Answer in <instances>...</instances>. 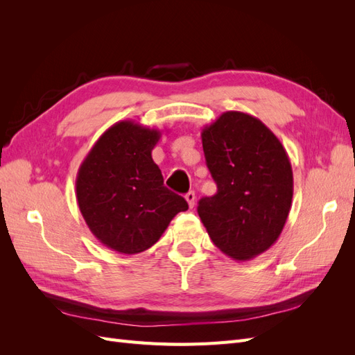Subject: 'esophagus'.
I'll list each match as a JSON object with an SVG mask.
<instances>
[{"label": "esophagus", "mask_w": 355, "mask_h": 355, "mask_svg": "<svg viewBox=\"0 0 355 355\" xmlns=\"http://www.w3.org/2000/svg\"><path fill=\"white\" fill-rule=\"evenodd\" d=\"M185 198H187V201H188V204H189V207H191V209L196 206V192H194V191H189L188 194L185 196Z\"/></svg>", "instance_id": "obj_1"}]
</instances>
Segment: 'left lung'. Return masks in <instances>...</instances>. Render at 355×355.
I'll use <instances>...</instances> for the list:
<instances>
[{
    "label": "left lung",
    "instance_id": "8db88e82",
    "mask_svg": "<svg viewBox=\"0 0 355 355\" xmlns=\"http://www.w3.org/2000/svg\"><path fill=\"white\" fill-rule=\"evenodd\" d=\"M201 141L218 192L200 200L198 216L220 252L250 261L270 249L286 225L293 197L288 155L261 120L240 111L204 127Z\"/></svg>",
    "mask_w": 355,
    "mask_h": 355
}]
</instances>
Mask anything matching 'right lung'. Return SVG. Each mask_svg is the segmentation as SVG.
Masks as SVG:
<instances>
[{
  "mask_svg": "<svg viewBox=\"0 0 355 355\" xmlns=\"http://www.w3.org/2000/svg\"><path fill=\"white\" fill-rule=\"evenodd\" d=\"M161 132L132 120L111 125L78 168L75 189L83 218L108 249L136 254L154 245L179 211L184 197L164 187L153 159Z\"/></svg>",
  "mask_w": 355,
  "mask_h": 355,
  "instance_id": "obj_1",
  "label": "right lung"
}]
</instances>
